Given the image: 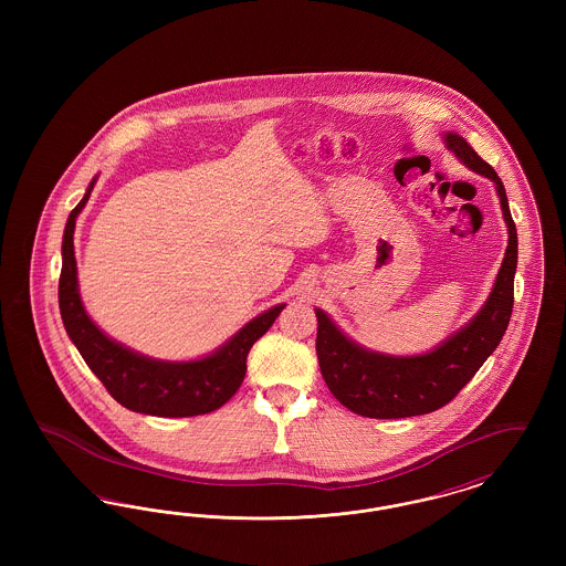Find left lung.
Listing matches in <instances>:
<instances>
[{"label": "left lung", "instance_id": "left-lung-1", "mask_svg": "<svg viewBox=\"0 0 566 566\" xmlns=\"http://www.w3.org/2000/svg\"><path fill=\"white\" fill-rule=\"evenodd\" d=\"M448 150L471 171L494 182L510 231L505 259L480 312L437 348L416 356H392L363 348L323 310H316V354L333 397L365 418H409L450 403L501 344L513 310V277L517 268V233L505 187L496 171L464 137L443 134Z\"/></svg>", "mask_w": 566, "mask_h": 566}]
</instances>
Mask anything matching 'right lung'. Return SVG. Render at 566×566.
<instances>
[{"instance_id": "add662e5", "label": "right lung", "mask_w": 566, "mask_h": 566, "mask_svg": "<svg viewBox=\"0 0 566 566\" xmlns=\"http://www.w3.org/2000/svg\"><path fill=\"white\" fill-rule=\"evenodd\" d=\"M97 176L91 180L81 203L72 210L63 231L59 310L63 326L81 352L84 363L102 379L109 395L132 411L159 418H189L210 413L227 403L245 376V358L259 337L270 331L286 303L273 305L208 356L195 360H159L144 356L114 339L91 321L78 291L74 256L76 218L86 206Z\"/></svg>"}]
</instances>
